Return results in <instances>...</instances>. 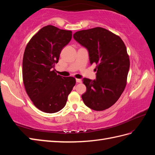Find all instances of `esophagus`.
Here are the masks:
<instances>
[{
  "label": "esophagus",
  "mask_w": 155,
  "mask_h": 155,
  "mask_svg": "<svg viewBox=\"0 0 155 155\" xmlns=\"http://www.w3.org/2000/svg\"><path fill=\"white\" fill-rule=\"evenodd\" d=\"M76 82L78 83H81L82 82V80L80 79V78H77V79H76Z\"/></svg>",
  "instance_id": "1"
}]
</instances>
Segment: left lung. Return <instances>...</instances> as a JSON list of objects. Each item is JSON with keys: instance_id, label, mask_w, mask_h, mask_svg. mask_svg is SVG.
Listing matches in <instances>:
<instances>
[{"instance_id": "8db88e82", "label": "left lung", "mask_w": 155, "mask_h": 155, "mask_svg": "<svg viewBox=\"0 0 155 155\" xmlns=\"http://www.w3.org/2000/svg\"><path fill=\"white\" fill-rule=\"evenodd\" d=\"M73 37L87 48L91 64H97L96 79H83L87 87L82 95L84 103L94 110L107 109L126 87L130 67L126 46L118 36L101 27L77 31Z\"/></svg>"}]
</instances>
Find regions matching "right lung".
Returning <instances> with one entry per match:
<instances>
[{
  "instance_id": "obj_1",
  "label": "right lung",
  "mask_w": 155,
  "mask_h": 155,
  "mask_svg": "<svg viewBox=\"0 0 155 155\" xmlns=\"http://www.w3.org/2000/svg\"><path fill=\"white\" fill-rule=\"evenodd\" d=\"M72 38V31L48 25L34 35L26 47L22 60L25 90L35 106L47 113L63 108L75 85L73 77L54 72L62 49Z\"/></svg>"
}]
</instances>
